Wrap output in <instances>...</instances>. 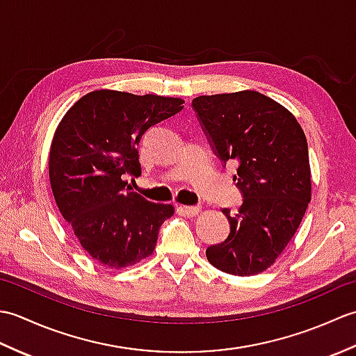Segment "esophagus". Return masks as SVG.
I'll return each instance as SVG.
<instances>
[{
	"label": "esophagus",
	"instance_id": "1",
	"mask_svg": "<svg viewBox=\"0 0 356 356\" xmlns=\"http://www.w3.org/2000/svg\"><path fill=\"white\" fill-rule=\"evenodd\" d=\"M184 214L188 217H194L200 213V207H182Z\"/></svg>",
	"mask_w": 356,
	"mask_h": 356
}]
</instances>
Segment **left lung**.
Wrapping results in <instances>:
<instances>
[{"mask_svg": "<svg viewBox=\"0 0 356 356\" xmlns=\"http://www.w3.org/2000/svg\"><path fill=\"white\" fill-rule=\"evenodd\" d=\"M203 131L243 194L225 241L207 259L231 275L260 274L274 264L303 220L311 202V166L303 128L289 110L254 90L193 99Z\"/></svg>", "mask_w": 356, "mask_h": 356, "instance_id": "obj_1", "label": "left lung"}]
</instances>
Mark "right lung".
<instances>
[{
  "instance_id": "1",
  "label": "right lung",
  "mask_w": 356,
  "mask_h": 356,
  "mask_svg": "<svg viewBox=\"0 0 356 356\" xmlns=\"http://www.w3.org/2000/svg\"><path fill=\"white\" fill-rule=\"evenodd\" d=\"M180 97L96 90L65 113L53 136L49 177L59 213L93 260L127 268L153 254L172 205L131 191L139 142L149 127L184 108Z\"/></svg>"
}]
</instances>
